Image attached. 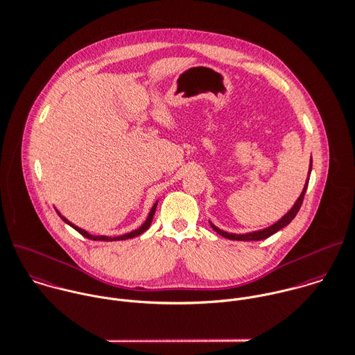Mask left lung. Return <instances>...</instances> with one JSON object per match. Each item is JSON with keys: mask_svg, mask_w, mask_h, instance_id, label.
Listing matches in <instances>:
<instances>
[{"mask_svg": "<svg viewBox=\"0 0 355 355\" xmlns=\"http://www.w3.org/2000/svg\"><path fill=\"white\" fill-rule=\"evenodd\" d=\"M311 168H313V159H311V163H310V168H309V177L306 180V184H304V188L299 196V199L296 200V203L293 205V207L281 218L278 220L277 223H274L272 225L264 228V230H259V231H253V232H248V234H231V232H227V231H223L220 230L218 227H216L211 221H210V225L211 228L220 234L221 236L227 238V239H231V241H263V239H267L268 236L274 235L275 232H278L279 230H282L284 227H286L288 224L292 223V220L296 217V214L299 213L300 207H302V203H303V199H304V195H306V191H307V187H309V181H310V174H311Z\"/></svg>", "mask_w": 355, "mask_h": 355, "instance_id": "1", "label": "left lung"}]
</instances>
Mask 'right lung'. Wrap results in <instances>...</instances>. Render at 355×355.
Masks as SVG:
<instances>
[{
    "label": "right lung",
    "mask_w": 355,
    "mask_h": 355,
    "mask_svg": "<svg viewBox=\"0 0 355 355\" xmlns=\"http://www.w3.org/2000/svg\"><path fill=\"white\" fill-rule=\"evenodd\" d=\"M156 207H157V200H156V203L152 206V209H150V211H149V214H148V217H146V220H145V223L139 227V228H137L135 231H131V232H128V234H124V235H120V236H105V235H91V234H88L85 230H81V228H78L77 225H74L73 223H70L66 217H63L58 210H56V213L59 214V217L66 223V224H69L71 228H74L78 234H81L84 238H88V239H91V241H102V242H113V241H125V239H131V238H135V236H138V235H141V234H144L149 227H150V224H152V220H153V216H155V211H156Z\"/></svg>",
    "instance_id": "1"
}]
</instances>
